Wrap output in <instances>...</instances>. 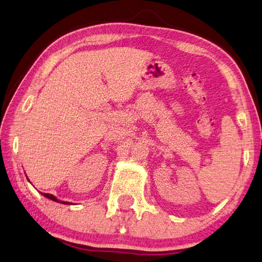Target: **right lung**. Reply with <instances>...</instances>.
Masks as SVG:
<instances>
[{
	"mask_svg": "<svg viewBox=\"0 0 262 262\" xmlns=\"http://www.w3.org/2000/svg\"><path fill=\"white\" fill-rule=\"evenodd\" d=\"M45 197H47V199H49V200H51V201H54V202H58V203H62V204H71V203H68V202H61V201H59V200H57L56 197L54 196V195H51V194H46V193H41Z\"/></svg>",
	"mask_w": 262,
	"mask_h": 262,
	"instance_id": "right-lung-1",
	"label": "right lung"
}]
</instances>
